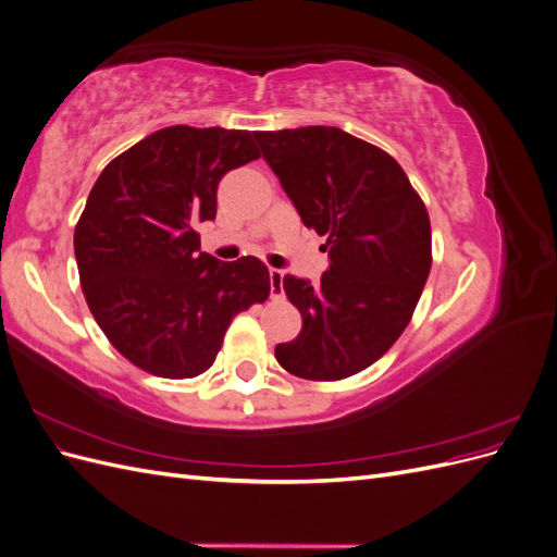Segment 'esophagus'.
Masks as SVG:
<instances>
[{"label": "esophagus", "mask_w": 557, "mask_h": 557, "mask_svg": "<svg viewBox=\"0 0 557 557\" xmlns=\"http://www.w3.org/2000/svg\"><path fill=\"white\" fill-rule=\"evenodd\" d=\"M269 288H272V297L283 295V272H281V269H269Z\"/></svg>", "instance_id": "1"}]
</instances>
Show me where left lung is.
Wrapping results in <instances>:
<instances>
[{
    "label": "left lung",
    "mask_w": 557,
    "mask_h": 557,
    "mask_svg": "<svg viewBox=\"0 0 557 557\" xmlns=\"http://www.w3.org/2000/svg\"><path fill=\"white\" fill-rule=\"evenodd\" d=\"M256 139L301 223L327 237L330 252L320 285L283 276L301 332L276 346V360L299 379H348L411 323L432 267L428 209L393 156L339 127L256 132Z\"/></svg>",
    "instance_id": "1"
}]
</instances>
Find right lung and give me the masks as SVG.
<instances>
[{"instance_id":"1","label":"right lung","mask_w":557,"mask_h":557,"mask_svg":"<svg viewBox=\"0 0 557 557\" xmlns=\"http://www.w3.org/2000/svg\"><path fill=\"white\" fill-rule=\"evenodd\" d=\"M256 132L172 125L113 158L74 230L90 313L111 346L162 379L213 364L232 318L269 297L258 258L218 262L195 227L215 218L218 183L258 160Z\"/></svg>"}]
</instances>
